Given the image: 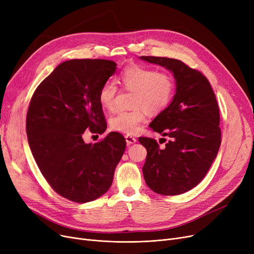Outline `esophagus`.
Segmentation results:
<instances>
[{"label":"esophagus","instance_id":"obj_1","mask_svg":"<svg viewBox=\"0 0 254 254\" xmlns=\"http://www.w3.org/2000/svg\"><path fill=\"white\" fill-rule=\"evenodd\" d=\"M126 141H127V145H130V144L136 143L137 140H136V138H134L131 135H127V136H126Z\"/></svg>","mask_w":254,"mask_h":254}]
</instances>
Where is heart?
<instances>
[{
	"label": "heart",
	"instance_id": "obj_1",
	"mask_svg": "<svg viewBox=\"0 0 254 254\" xmlns=\"http://www.w3.org/2000/svg\"><path fill=\"white\" fill-rule=\"evenodd\" d=\"M124 88L134 91L132 105L135 109L118 111L109 119L110 127L125 134H135L146 120L147 112L157 113L169 106L175 90L173 77L164 71L150 66L134 64L127 66L119 76ZM117 86L106 81L99 91V103L104 109L112 110L115 105Z\"/></svg>",
	"mask_w": 254,
	"mask_h": 254
}]
</instances>
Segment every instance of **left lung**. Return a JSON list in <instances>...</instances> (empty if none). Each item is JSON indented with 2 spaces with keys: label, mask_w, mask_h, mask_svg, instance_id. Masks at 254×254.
Returning <instances> with one entry per match:
<instances>
[{
  "label": "left lung",
  "mask_w": 254,
  "mask_h": 254,
  "mask_svg": "<svg viewBox=\"0 0 254 254\" xmlns=\"http://www.w3.org/2000/svg\"><path fill=\"white\" fill-rule=\"evenodd\" d=\"M140 59L165 66L176 80L173 101L149 125L169 138L166 146L159 148L156 140L139 138L147 149L142 169L144 179L156 193L181 194L204 179L218 153L221 143L218 104L208 79L199 71L175 59Z\"/></svg>",
  "instance_id": "1"
}]
</instances>
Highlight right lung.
I'll return each mask as SVG.
<instances>
[{
	"label": "right lung",
	"mask_w": 254,
	"mask_h": 254,
	"mask_svg": "<svg viewBox=\"0 0 254 254\" xmlns=\"http://www.w3.org/2000/svg\"><path fill=\"white\" fill-rule=\"evenodd\" d=\"M116 70L108 60H71L59 64L36 88L26 114L33 156L51 189L76 203H87L110 189L126 149L119 132L86 144L85 129L103 134L107 124L99 91Z\"/></svg>",
	"instance_id": "1"
}]
</instances>
